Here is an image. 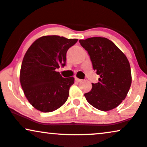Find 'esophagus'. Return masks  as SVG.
Masks as SVG:
<instances>
[{
  "label": "esophagus",
  "mask_w": 147,
  "mask_h": 147,
  "mask_svg": "<svg viewBox=\"0 0 147 147\" xmlns=\"http://www.w3.org/2000/svg\"><path fill=\"white\" fill-rule=\"evenodd\" d=\"M75 81H77V82H81V81H83V80L82 79H79V78H77V77H75Z\"/></svg>",
  "instance_id": "34e87169"
}]
</instances>
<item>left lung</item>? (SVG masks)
Instances as JSON below:
<instances>
[{"label":"left lung","instance_id":"8db88e82","mask_svg":"<svg viewBox=\"0 0 147 147\" xmlns=\"http://www.w3.org/2000/svg\"><path fill=\"white\" fill-rule=\"evenodd\" d=\"M88 52L99 82L84 94L87 101L98 110L108 111L118 107L127 96L131 83L127 57L114 42L104 37L79 40Z\"/></svg>","mask_w":147,"mask_h":147}]
</instances>
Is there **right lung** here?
<instances>
[{"mask_svg":"<svg viewBox=\"0 0 147 147\" xmlns=\"http://www.w3.org/2000/svg\"><path fill=\"white\" fill-rule=\"evenodd\" d=\"M77 40L44 36L27 50L20 70V83L28 102L38 111L52 112L67 100L75 79L62 77L55 70L66 65V52Z\"/></svg>","mask_w":147,"mask_h":147,"instance_id":"obj_1","label":"right lung"}]
</instances>
